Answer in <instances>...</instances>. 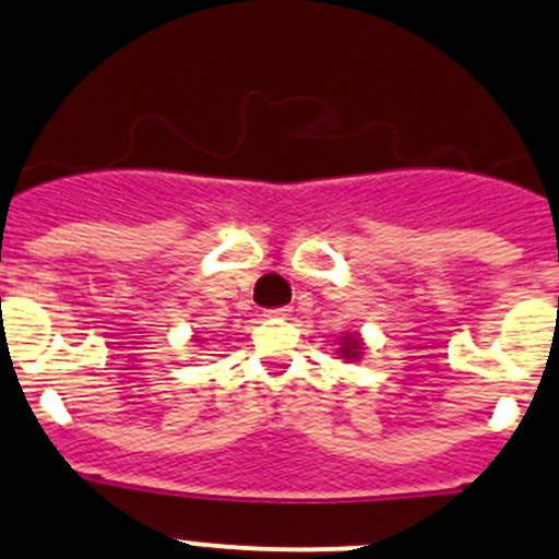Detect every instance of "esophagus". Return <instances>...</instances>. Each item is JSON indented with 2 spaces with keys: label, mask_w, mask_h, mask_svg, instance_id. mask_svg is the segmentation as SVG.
<instances>
[{
  "label": "esophagus",
  "mask_w": 559,
  "mask_h": 559,
  "mask_svg": "<svg viewBox=\"0 0 559 559\" xmlns=\"http://www.w3.org/2000/svg\"><path fill=\"white\" fill-rule=\"evenodd\" d=\"M270 319H289L292 316V308H275V310H267Z\"/></svg>",
  "instance_id": "1"
}]
</instances>
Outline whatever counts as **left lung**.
I'll return each instance as SVG.
<instances>
[{"instance_id":"left-lung-1","label":"left lung","mask_w":559,"mask_h":559,"mask_svg":"<svg viewBox=\"0 0 559 559\" xmlns=\"http://www.w3.org/2000/svg\"><path fill=\"white\" fill-rule=\"evenodd\" d=\"M337 356L345 364L361 361L364 356V337L358 332H345L343 337H337Z\"/></svg>"}]
</instances>
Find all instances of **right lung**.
Listing matches in <instances>:
<instances>
[{
  "label": "right lung",
  "mask_w": 559,
  "mask_h": 559,
  "mask_svg": "<svg viewBox=\"0 0 559 559\" xmlns=\"http://www.w3.org/2000/svg\"><path fill=\"white\" fill-rule=\"evenodd\" d=\"M198 343H201V340H198Z\"/></svg>",
  "instance_id": "1"
}]
</instances>
